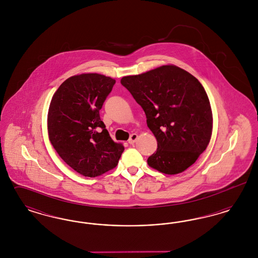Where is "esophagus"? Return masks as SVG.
<instances>
[{
	"label": "esophagus",
	"mask_w": 258,
	"mask_h": 258,
	"mask_svg": "<svg viewBox=\"0 0 258 258\" xmlns=\"http://www.w3.org/2000/svg\"><path fill=\"white\" fill-rule=\"evenodd\" d=\"M137 138H138V135H136V134H133V135H131L130 139H128V143L130 144H134L135 141L137 140Z\"/></svg>",
	"instance_id": "obj_1"
}]
</instances>
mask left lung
I'll return each instance as SVG.
<instances>
[{
    "mask_svg": "<svg viewBox=\"0 0 258 258\" xmlns=\"http://www.w3.org/2000/svg\"><path fill=\"white\" fill-rule=\"evenodd\" d=\"M121 84L143 108L158 141L148 164L174 175L197 161L208 146L213 115L208 96L197 78L176 66L124 76Z\"/></svg>",
    "mask_w": 258,
    "mask_h": 258,
    "instance_id": "1",
    "label": "left lung"
}]
</instances>
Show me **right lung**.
Masks as SVG:
<instances>
[{
	"instance_id": "obj_1",
	"label": "right lung",
	"mask_w": 258,
	"mask_h": 258,
	"mask_svg": "<svg viewBox=\"0 0 258 258\" xmlns=\"http://www.w3.org/2000/svg\"><path fill=\"white\" fill-rule=\"evenodd\" d=\"M115 83L101 74L72 76L61 83L50 103V142L61 160L85 177L116 167L124 150L111 139L99 116Z\"/></svg>"
}]
</instances>
